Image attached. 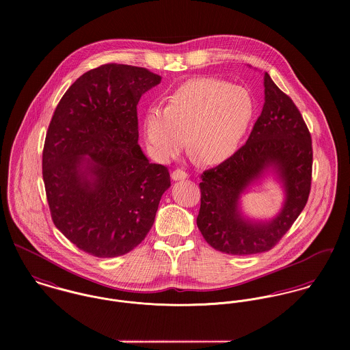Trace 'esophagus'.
Segmentation results:
<instances>
[{
    "instance_id": "34e87169",
    "label": "esophagus",
    "mask_w": 350,
    "mask_h": 350,
    "mask_svg": "<svg viewBox=\"0 0 350 350\" xmlns=\"http://www.w3.org/2000/svg\"><path fill=\"white\" fill-rule=\"evenodd\" d=\"M171 178H172L174 180H182V179H186V178H189V174H187L186 171H183V170L178 168V170L172 171V174H171Z\"/></svg>"
}]
</instances>
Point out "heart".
I'll return each instance as SVG.
<instances>
[{"label": "heart", "instance_id": "1", "mask_svg": "<svg viewBox=\"0 0 350 350\" xmlns=\"http://www.w3.org/2000/svg\"><path fill=\"white\" fill-rule=\"evenodd\" d=\"M256 114L248 89L217 78H196L176 88L165 109L150 106L143 118L152 156L176 157L190 140L191 152L207 164L233 156L245 139Z\"/></svg>", "mask_w": 350, "mask_h": 350}]
</instances>
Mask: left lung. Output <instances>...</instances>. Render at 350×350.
I'll use <instances>...</instances> for the list:
<instances>
[{
    "label": "left lung",
    "instance_id": "obj_1",
    "mask_svg": "<svg viewBox=\"0 0 350 350\" xmlns=\"http://www.w3.org/2000/svg\"><path fill=\"white\" fill-rule=\"evenodd\" d=\"M264 96L261 114L248 142L200 175L198 229L210 247L228 254L247 256L272 250L299 217L311 190V135L299 109L267 72ZM268 167L278 172L286 200L272 221L253 223L241 215L238 200Z\"/></svg>",
    "mask_w": 350,
    "mask_h": 350
}]
</instances>
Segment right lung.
I'll return each instance as SVG.
<instances>
[{
  "label": "right lung",
  "instance_id": "obj_1",
  "mask_svg": "<svg viewBox=\"0 0 350 350\" xmlns=\"http://www.w3.org/2000/svg\"><path fill=\"white\" fill-rule=\"evenodd\" d=\"M161 77L109 63L79 77L59 100L43 150V180L55 226L96 257L135 250L148 234L168 168L139 142L137 103Z\"/></svg>",
  "mask_w": 350,
  "mask_h": 350
}]
</instances>
